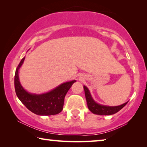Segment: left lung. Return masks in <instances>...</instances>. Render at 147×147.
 <instances>
[{"mask_svg":"<svg viewBox=\"0 0 147 147\" xmlns=\"http://www.w3.org/2000/svg\"><path fill=\"white\" fill-rule=\"evenodd\" d=\"M84 91H85V96L87 101V104H88V107L89 110H90L92 113L94 114H96V115H109L115 114L119 111L126 106V104L128 103L125 102L123 104L120 106H108L101 105L94 102V100L92 98V96L90 94L89 89H88L86 86H84Z\"/></svg>","mask_w":147,"mask_h":147,"instance_id":"obj_1","label":"left lung"}]
</instances>
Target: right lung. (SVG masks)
<instances>
[{
  "instance_id": "1",
  "label": "right lung",
  "mask_w": 147,
  "mask_h": 147,
  "mask_svg": "<svg viewBox=\"0 0 147 147\" xmlns=\"http://www.w3.org/2000/svg\"><path fill=\"white\" fill-rule=\"evenodd\" d=\"M25 57L21 59L15 74V90L17 97L32 112L38 115H53L60 113L63 109L64 98L67 93L76 80L63 83L48 93L36 94L29 93L21 85L19 69Z\"/></svg>"
}]
</instances>
